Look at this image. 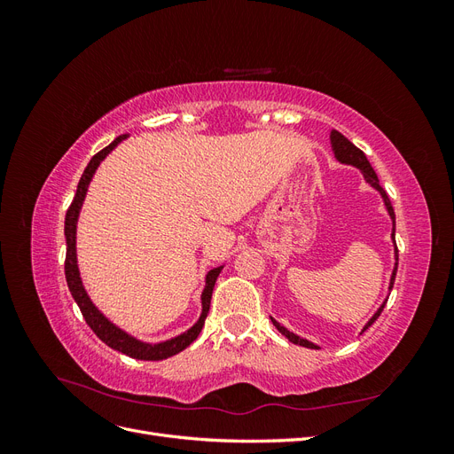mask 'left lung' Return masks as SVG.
<instances>
[{"label":"left lung","mask_w":454,"mask_h":454,"mask_svg":"<svg viewBox=\"0 0 454 454\" xmlns=\"http://www.w3.org/2000/svg\"><path fill=\"white\" fill-rule=\"evenodd\" d=\"M332 147H333V153H335V157H337V160L339 162H342V164H352V167H356V168H360L362 172H364V177H365V182L371 185V187H375L379 193H380V197L384 199V204H387V210H388V214H390V217H392V223H394V229H392V240H394V248H395V267H394V272H392V278H390V292H392V287H394V280H395V270H397V246H395V215H394V208H392V202H390V199H388V195H387V191H384L382 187H380V184H379V177H377V174H375V170H373V167H371L369 164V160H367V157H365V153L362 149H358L356 147L350 140H347L345 136H342L340 132H337V130H332ZM388 301V299H387ZM387 301H384V303L380 305V309L373 314V318H371L367 324H365V327H364V332L365 329L373 324L379 316H380V312H382V309H384V305H387ZM272 320V324L277 325V329L278 332L282 333V335H286L287 339H290L294 345H299V347H307V348H318L314 345V342H310V340H307V339H301V337H297L295 333H292V332H287V329L284 327V325H280L277 320L274 318H270Z\"/></svg>","instance_id":"obj_1"}]
</instances>
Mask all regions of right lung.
Returning <instances> with one entry per match:
<instances>
[{
  "mask_svg": "<svg viewBox=\"0 0 454 454\" xmlns=\"http://www.w3.org/2000/svg\"><path fill=\"white\" fill-rule=\"evenodd\" d=\"M127 138V134L119 136V138H115L112 144H109L107 147H104L102 151H98L96 153L90 162L87 164V168L83 172V176H81L79 180V185H77V193L70 204V208H67L66 212V223H64V235H66V263H64V270H66V282H67V287H70L72 292V297L75 299V303L81 310V314H83L85 322L89 324V327L92 329V332L96 333V337H98L100 340H104L107 347H112L114 350H119L122 354L130 356V358L134 360H145V362H159V360H167L170 358V356L182 352L184 348H187L191 342H193L200 329L204 325V320L206 316H208V310H210V299H212V292H214V286H215V280L219 277V272H222L223 267H217V269H212L208 274H206V286H204V292H202V314L199 322L187 329L185 333L177 335L167 342H159V345H147V342H142L138 339L130 337L129 333L122 332V329H119L117 325H114L112 322H109L106 316L96 309L92 305V301L89 299L85 287H83V282H81V277H79V269H77V255H75V231H77V217H79V210L81 206H83V200H85V195H87V187L92 180V176L96 172V168H98V164L106 159V155L112 151L119 142H122Z\"/></svg>",
  "mask_w": 454,
  "mask_h": 454,
  "instance_id": "add662e5",
  "label": "right lung"
}]
</instances>
